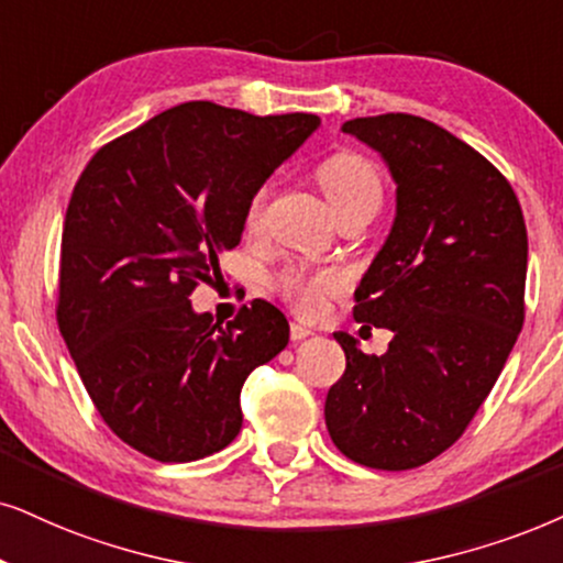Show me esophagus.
Masks as SVG:
<instances>
[{
    "label": "esophagus",
    "mask_w": 563,
    "mask_h": 563,
    "mask_svg": "<svg viewBox=\"0 0 563 563\" xmlns=\"http://www.w3.org/2000/svg\"><path fill=\"white\" fill-rule=\"evenodd\" d=\"M311 334H314V330H311V327L298 324V322L290 324V340H294V343H301V340L311 338Z\"/></svg>",
    "instance_id": "esophagus-1"
}]
</instances>
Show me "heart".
<instances>
[{
	"label": "heart",
	"instance_id": "1",
	"mask_svg": "<svg viewBox=\"0 0 563 563\" xmlns=\"http://www.w3.org/2000/svg\"><path fill=\"white\" fill-rule=\"evenodd\" d=\"M317 181L322 191L330 199L334 212L345 216L355 208H366V205L382 202V179L376 174V168L368 163L364 155L343 151L332 153L319 163L317 168ZM267 187H260L249 197L246 202V229H260L262 218H265L267 208ZM277 294L294 306L298 314H317L322 309L327 296H332L334 290L343 288V275L334 273V269H319V273H309L301 267H288L286 273L277 275L275 280Z\"/></svg>",
	"mask_w": 563,
	"mask_h": 563
}]
</instances>
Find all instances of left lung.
<instances>
[{
  "mask_svg": "<svg viewBox=\"0 0 563 563\" xmlns=\"http://www.w3.org/2000/svg\"><path fill=\"white\" fill-rule=\"evenodd\" d=\"M397 184L393 231L355 288V322L387 327L384 355L338 332L345 374L324 402L340 452L410 471L450 450L525 322L528 229L515 189L467 142L410 113L343 124Z\"/></svg>",
  "mask_w": 563,
  "mask_h": 563,
  "instance_id": "8db88e82",
  "label": "left lung"
}]
</instances>
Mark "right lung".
<instances>
[{
	"label": "right lung",
	"instance_id": "right-lung-1",
	"mask_svg": "<svg viewBox=\"0 0 563 563\" xmlns=\"http://www.w3.org/2000/svg\"><path fill=\"white\" fill-rule=\"evenodd\" d=\"M319 126L314 113L189 101L92 155L62 233L56 322L106 426L158 462H191L241 429V387L288 345L257 298L225 327L191 309L239 246L249 197Z\"/></svg>",
	"mask_w": 563,
	"mask_h": 563
}]
</instances>
